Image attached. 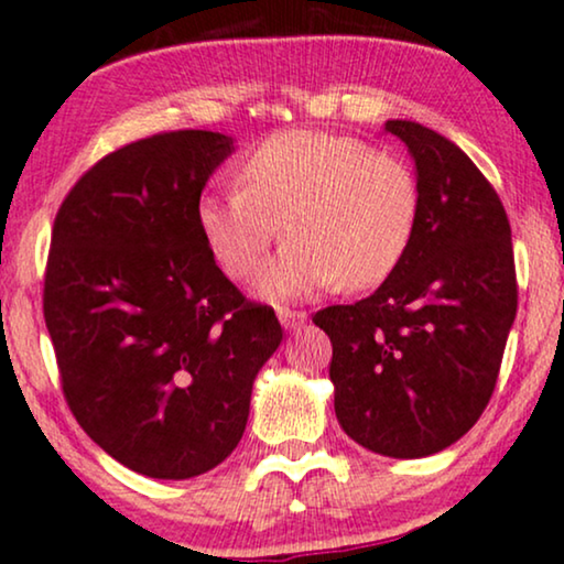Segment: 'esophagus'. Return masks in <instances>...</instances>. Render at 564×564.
I'll list each match as a JSON object with an SVG mask.
<instances>
[{
    "instance_id": "esophagus-1",
    "label": "esophagus",
    "mask_w": 564,
    "mask_h": 564,
    "mask_svg": "<svg viewBox=\"0 0 564 564\" xmlns=\"http://www.w3.org/2000/svg\"><path fill=\"white\" fill-rule=\"evenodd\" d=\"M280 322L288 332H297L301 326L308 322V314L305 311H290V308H282L280 311Z\"/></svg>"
}]
</instances>
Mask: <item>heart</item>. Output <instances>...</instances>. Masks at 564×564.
<instances>
[{"mask_svg": "<svg viewBox=\"0 0 564 564\" xmlns=\"http://www.w3.org/2000/svg\"><path fill=\"white\" fill-rule=\"evenodd\" d=\"M232 180L235 193L200 198L198 229L219 267L248 282L282 227L290 242L259 282L274 301L379 288L419 227L413 170L356 138L284 130L250 149Z\"/></svg>", "mask_w": 564, "mask_h": 564, "instance_id": "obj_1", "label": "heart"}]
</instances>
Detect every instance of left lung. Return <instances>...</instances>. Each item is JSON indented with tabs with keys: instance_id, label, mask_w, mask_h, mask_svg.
<instances>
[{
	"instance_id": "obj_1",
	"label": "left lung",
	"mask_w": 564,
	"mask_h": 564,
	"mask_svg": "<svg viewBox=\"0 0 564 564\" xmlns=\"http://www.w3.org/2000/svg\"><path fill=\"white\" fill-rule=\"evenodd\" d=\"M387 133L415 162L421 212L408 256L373 295L329 305L339 426L387 457H426L474 429L495 392L518 282L510 221L489 180L447 138L410 120Z\"/></svg>"
}]
</instances>
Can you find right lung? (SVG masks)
I'll list each match as a JSON object with an SVG mask.
<instances>
[{
  "label": "right lung",
  "instance_id": "obj_1",
  "mask_svg": "<svg viewBox=\"0 0 564 564\" xmlns=\"http://www.w3.org/2000/svg\"><path fill=\"white\" fill-rule=\"evenodd\" d=\"M232 138L175 130L96 162L52 229L44 318L75 421L124 468L183 481L238 447L261 366L282 343L269 305L221 274L198 229Z\"/></svg>",
  "mask_w": 564,
  "mask_h": 564
}]
</instances>
